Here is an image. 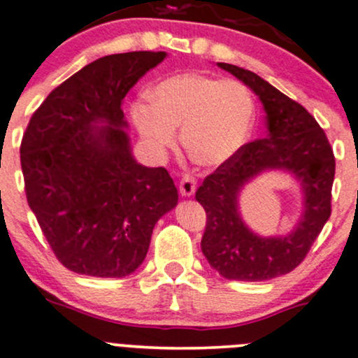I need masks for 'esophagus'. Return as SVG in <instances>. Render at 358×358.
<instances>
[{
	"label": "esophagus",
	"instance_id": "34e87169",
	"mask_svg": "<svg viewBox=\"0 0 358 358\" xmlns=\"http://www.w3.org/2000/svg\"><path fill=\"white\" fill-rule=\"evenodd\" d=\"M179 191L182 196H191V194H194V191H196V179L189 174H184L179 182Z\"/></svg>",
	"mask_w": 358,
	"mask_h": 358
}]
</instances>
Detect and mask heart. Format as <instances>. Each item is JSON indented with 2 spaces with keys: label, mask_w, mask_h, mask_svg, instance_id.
Wrapping results in <instances>:
<instances>
[{
  "label": "heart",
  "mask_w": 358,
  "mask_h": 358,
  "mask_svg": "<svg viewBox=\"0 0 358 358\" xmlns=\"http://www.w3.org/2000/svg\"><path fill=\"white\" fill-rule=\"evenodd\" d=\"M132 120L153 153L176 145V127L187 157L217 167L239 153L255 124V99L246 84L187 72L164 79L152 99L132 105Z\"/></svg>",
  "instance_id": "b5f03b06"
}]
</instances>
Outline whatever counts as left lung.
Wrapping results in <instances>:
<instances>
[{
	"mask_svg": "<svg viewBox=\"0 0 358 358\" xmlns=\"http://www.w3.org/2000/svg\"><path fill=\"white\" fill-rule=\"evenodd\" d=\"M219 67L260 98L267 113V136L246 143L198 187L196 201L206 212L201 252L226 279L267 281L296 268L329 219L336 162L326 132L300 103L250 70L231 64ZM267 168L291 171L304 191V215L288 236L260 238L238 217V191Z\"/></svg>",
	"mask_w": 358,
	"mask_h": 358,
	"instance_id": "8db88e82",
	"label": "left lung"
}]
</instances>
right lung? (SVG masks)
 <instances>
[{
    "mask_svg": "<svg viewBox=\"0 0 358 358\" xmlns=\"http://www.w3.org/2000/svg\"><path fill=\"white\" fill-rule=\"evenodd\" d=\"M165 51L108 55L55 87L20 145L25 196L55 257L94 278H124L145 260L155 224L178 205L164 167L132 158L122 101Z\"/></svg>",
    "mask_w": 358,
    "mask_h": 358,
    "instance_id": "obj_1",
    "label": "right lung"
}]
</instances>
